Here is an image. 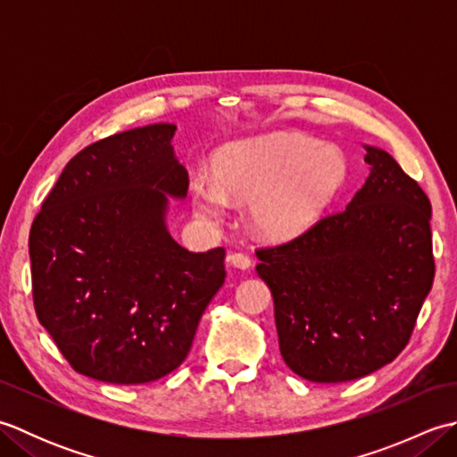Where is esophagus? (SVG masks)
Masks as SVG:
<instances>
[{
	"mask_svg": "<svg viewBox=\"0 0 457 457\" xmlns=\"http://www.w3.org/2000/svg\"><path fill=\"white\" fill-rule=\"evenodd\" d=\"M229 265L236 267V269H241V270H247L251 267V259L245 255V253H234L228 257Z\"/></svg>",
	"mask_w": 457,
	"mask_h": 457,
	"instance_id": "esophagus-1",
	"label": "esophagus"
}]
</instances>
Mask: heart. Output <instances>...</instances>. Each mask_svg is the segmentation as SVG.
<instances>
[{
  "mask_svg": "<svg viewBox=\"0 0 457 457\" xmlns=\"http://www.w3.org/2000/svg\"><path fill=\"white\" fill-rule=\"evenodd\" d=\"M345 179V154L334 145L303 135H263L223 147L216 174H194V210L216 226L229 216L231 200L251 204V223L261 236L288 239L310 228Z\"/></svg>",
  "mask_w": 457,
  "mask_h": 457,
  "instance_id": "heart-1",
  "label": "heart"
}]
</instances>
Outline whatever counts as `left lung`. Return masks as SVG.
I'll return each instance as SVG.
<instances>
[{"mask_svg": "<svg viewBox=\"0 0 457 457\" xmlns=\"http://www.w3.org/2000/svg\"><path fill=\"white\" fill-rule=\"evenodd\" d=\"M347 206L285 245L259 249L278 347L296 375L342 383L399 355L434 280L430 200L389 153Z\"/></svg>", "mask_w": 457, "mask_h": 457, "instance_id": "obj_1", "label": "left lung"}]
</instances>
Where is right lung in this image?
<instances>
[{"mask_svg":"<svg viewBox=\"0 0 457 457\" xmlns=\"http://www.w3.org/2000/svg\"><path fill=\"white\" fill-rule=\"evenodd\" d=\"M174 131L153 123L80 151L29 234L38 322L74 371L104 383L174 371L226 278V251L192 253L169 231V202L188 190Z\"/></svg>","mask_w":457,"mask_h":457,"instance_id":"1","label":"right lung"}]
</instances>
